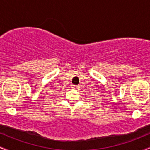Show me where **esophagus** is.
<instances>
[{
	"instance_id": "esophagus-1",
	"label": "esophagus",
	"mask_w": 150,
	"mask_h": 150,
	"mask_svg": "<svg viewBox=\"0 0 150 150\" xmlns=\"http://www.w3.org/2000/svg\"><path fill=\"white\" fill-rule=\"evenodd\" d=\"M72 87H73V89H77L80 87V86L79 85H72Z\"/></svg>"
}]
</instances>
